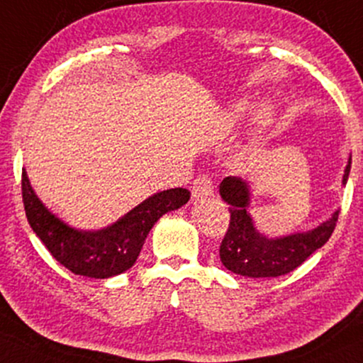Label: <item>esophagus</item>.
Masks as SVG:
<instances>
[{"mask_svg":"<svg viewBox=\"0 0 363 363\" xmlns=\"http://www.w3.org/2000/svg\"><path fill=\"white\" fill-rule=\"evenodd\" d=\"M191 193H193L194 199H203V198H208V196H211L213 194V179H211V176H208V174H203V176L196 177L194 182H193V189H191Z\"/></svg>","mask_w":363,"mask_h":363,"instance_id":"1","label":"esophagus"}]
</instances>
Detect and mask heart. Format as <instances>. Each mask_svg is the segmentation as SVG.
<instances>
[{
	"instance_id": "1",
	"label": "heart",
	"mask_w": 363,
	"mask_h": 363,
	"mask_svg": "<svg viewBox=\"0 0 363 363\" xmlns=\"http://www.w3.org/2000/svg\"><path fill=\"white\" fill-rule=\"evenodd\" d=\"M248 110H250V103L240 101L238 104H235L233 106L231 116H233L235 120H242V118H245ZM255 121H257V132H259L260 137H264V135L267 133V130L274 123V108L270 106V104H262L260 110L257 111Z\"/></svg>"
}]
</instances>
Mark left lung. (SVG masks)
<instances>
[{"mask_svg": "<svg viewBox=\"0 0 363 363\" xmlns=\"http://www.w3.org/2000/svg\"><path fill=\"white\" fill-rule=\"evenodd\" d=\"M352 167V155L342 179L345 186ZM220 196L230 206V226L220 247V259L230 272L243 277H279L299 267L318 248L328 242L333 233L338 213L323 221L316 228L284 237H267L257 230L250 208V186L242 177H225L220 184Z\"/></svg>", "mask_w": 363, "mask_h": 363, "instance_id": "8db88e82", "label": "left lung"}]
</instances>
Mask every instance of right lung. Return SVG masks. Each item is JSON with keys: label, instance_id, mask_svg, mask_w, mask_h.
Here are the masks:
<instances>
[{"label": "right lung", "instance_id": "1", "mask_svg": "<svg viewBox=\"0 0 363 363\" xmlns=\"http://www.w3.org/2000/svg\"><path fill=\"white\" fill-rule=\"evenodd\" d=\"M21 194L32 230L52 257L76 276L108 279L125 272L138 259L148 231L165 213L189 201L182 187L160 191L99 230H77L54 215L35 194L27 172H21Z\"/></svg>", "mask_w": 363, "mask_h": 363}]
</instances>
